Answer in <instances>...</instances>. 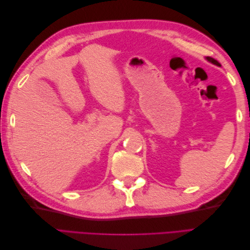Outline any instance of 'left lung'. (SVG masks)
<instances>
[{
    "label": "left lung",
    "mask_w": 250,
    "mask_h": 250,
    "mask_svg": "<svg viewBox=\"0 0 250 250\" xmlns=\"http://www.w3.org/2000/svg\"><path fill=\"white\" fill-rule=\"evenodd\" d=\"M207 59L208 60L209 62H211V63H214V64H216V65H218V66H220L221 64L219 63L216 59H214V58H211V57H207Z\"/></svg>",
    "instance_id": "1"
}]
</instances>
